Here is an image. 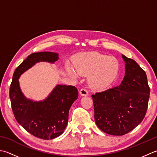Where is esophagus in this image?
I'll use <instances>...</instances> for the list:
<instances>
[{
  "mask_svg": "<svg viewBox=\"0 0 157 157\" xmlns=\"http://www.w3.org/2000/svg\"><path fill=\"white\" fill-rule=\"evenodd\" d=\"M79 94H80L82 96H86L88 94V92L86 88H82L80 90H79Z\"/></svg>",
  "mask_w": 157,
  "mask_h": 157,
  "instance_id": "1",
  "label": "esophagus"
}]
</instances>
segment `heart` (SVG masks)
<instances>
[{
    "label": "heart",
    "mask_w": 157,
    "mask_h": 157,
    "mask_svg": "<svg viewBox=\"0 0 157 157\" xmlns=\"http://www.w3.org/2000/svg\"><path fill=\"white\" fill-rule=\"evenodd\" d=\"M75 71L80 75H90L88 82L90 86L103 89L111 84L118 75L119 63L114 57L99 52H90L82 55L75 63ZM73 75L76 73L69 68Z\"/></svg>",
    "instance_id": "obj_1"
}]
</instances>
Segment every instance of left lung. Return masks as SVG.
<instances>
[{
	"mask_svg": "<svg viewBox=\"0 0 157 157\" xmlns=\"http://www.w3.org/2000/svg\"><path fill=\"white\" fill-rule=\"evenodd\" d=\"M126 63L122 83L92 95L97 127L113 136H123L142 122L148 105L150 87L146 72L136 61L122 56Z\"/></svg>",
	"mask_w": 157,
	"mask_h": 157,
	"instance_id": "8db88e82",
	"label": "left lung"
}]
</instances>
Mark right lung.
Instances as JSON below:
<instances>
[{
    "label": "right lung",
    "mask_w": 157,
    "mask_h": 157,
    "mask_svg": "<svg viewBox=\"0 0 157 157\" xmlns=\"http://www.w3.org/2000/svg\"><path fill=\"white\" fill-rule=\"evenodd\" d=\"M58 59V54L54 52L30 54L15 70L9 88L12 111L17 122L33 136L43 140L54 139L63 133L70 107L78 97V89L73 86L58 85L45 100L34 102L24 97L18 78L36 63H53Z\"/></svg>",
    "instance_id": "1"
}]
</instances>
